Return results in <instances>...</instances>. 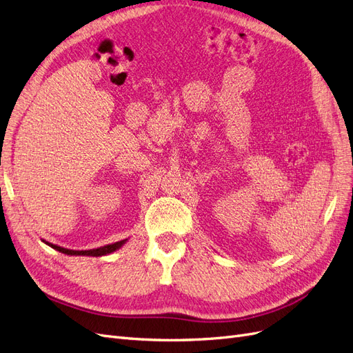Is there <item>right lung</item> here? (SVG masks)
<instances>
[{
	"mask_svg": "<svg viewBox=\"0 0 353 353\" xmlns=\"http://www.w3.org/2000/svg\"><path fill=\"white\" fill-rule=\"evenodd\" d=\"M46 244H48L50 248H52L54 250L60 252V253H65V254H70V256H95V258H99V256H105V254H110L116 250H119L122 245L128 241V239L125 240H121V241H116V243H112V244H105V245H101V248H97V249H90V250H72V249H66V248H61V245H57V244H52V243H48L46 240H42Z\"/></svg>",
	"mask_w": 353,
	"mask_h": 353,
	"instance_id": "1",
	"label": "right lung"
}]
</instances>
